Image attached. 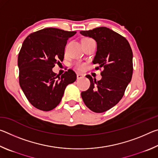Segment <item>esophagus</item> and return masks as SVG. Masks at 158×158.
<instances>
[{
  "label": "esophagus",
  "mask_w": 158,
  "mask_h": 158,
  "mask_svg": "<svg viewBox=\"0 0 158 158\" xmlns=\"http://www.w3.org/2000/svg\"><path fill=\"white\" fill-rule=\"evenodd\" d=\"M84 74H81V73H78L77 74V79H80L81 78H84Z\"/></svg>",
  "instance_id": "1"
}]
</instances>
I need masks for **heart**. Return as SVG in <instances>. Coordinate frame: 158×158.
I'll return each mask as SVG.
<instances>
[{
    "mask_svg": "<svg viewBox=\"0 0 158 158\" xmlns=\"http://www.w3.org/2000/svg\"><path fill=\"white\" fill-rule=\"evenodd\" d=\"M88 39H90V38H84L83 40H88ZM84 66H85V65L84 64H83V63H77V68H79V69H83L84 68Z\"/></svg>",
    "mask_w": 158,
    "mask_h": 158,
    "instance_id": "1",
    "label": "heart"
}]
</instances>
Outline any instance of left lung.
Segmentation results:
<instances>
[{
	"label": "left lung",
	"instance_id": "obj_1",
	"mask_svg": "<svg viewBox=\"0 0 158 158\" xmlns=\"http://www.w3.org/2000/svg\"><path fill=\"white\" fill-rule=\"evenodd\" d=\"M82 35L92 37L97 42V52L93 60L102 68V79L96 81L90 75V85L81 92L83 101L95 113H102L113 107L121 100L133 72L132 51L129 42L121 35L106 27L80 31Z\"/></svg>",
	"mask_w": 158,
	"mask_h": 158
}]
</instances>
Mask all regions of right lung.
<instances>
[{
  "mask_svg": "<svg viewBox=\"0 0 158 158\" xmlns=\"http://www.w3.org/2000/svg\"><path fill=\"white\" fill-rule=\"evenodd\" d=\"M76 33L47 28L29 35L23 42L18 56L19 84L28 100L40 110L56 107L67 85L76 81L72 69L60 76L52 70L63 60L67 40Z\"/></svg>",
  "mask_w": 158,
  "mask_h": 158,
  "instance_id": "1",
  "label": "right lung"
}]
</instances>
